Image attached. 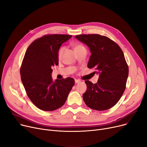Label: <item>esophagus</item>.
Instances as JSON below:
<instances>
[{"instance_id":"esophagus-1","label":"esophagus","mask_w":147,"mask_h":147,"mask_svg":"<svg viewBox=\"0 0 147 147\" xmlns=\"http://www.w3.org/2000/svg\"><path fill=\"white\" fill-rule=\"evenodd\" d=\"M80 81L79 80H77V79H75V83H80Z\"/></svg>"}]
</instances>
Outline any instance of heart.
<instances>
[{"label":"heart","mask_w":147,"mask_h":147,"mask_svg":"<svg viewBox=\"0 0 147 147\" xmlns=\"http://www.w3.org/2000/svg\"><path fill=\"white\" fill-rule=\"evenodd\" d=\"M72 47H73V50L74 51V52L76 53L80 51H82V49H84V46L81 45V44H79V43H74L72 45ZM64 50H65V48L64 47H62L59 49V51H58V58L59 59H61L62 58V56H63V53L64 52Z\"/></svg>","instance_id":"obj_1"}]
</instances>
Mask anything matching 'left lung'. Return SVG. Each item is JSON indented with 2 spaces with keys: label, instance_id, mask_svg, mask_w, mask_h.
<instances>
[{
  "label": "left lung",
  "instance_id": "1",
  "mask_svg": "<svg viewBox=\"0 0 147 147\" xmlns=\"http://www.w3.org/2000/svg\"><path fill=\"white\" fill-rule=\"evenodd\" d=\"M75 37L90 49L88 67L95 68L98 82H85L83 99L90 109L104 111L116 104L126 88L129 68L119 46L109 37L99 34H80Z\"/></svg>",
  "mask_w": 147,
  "mask_h": 147
}]
</instances>
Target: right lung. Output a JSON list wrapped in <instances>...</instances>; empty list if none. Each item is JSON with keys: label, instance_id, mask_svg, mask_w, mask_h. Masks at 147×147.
<instances>
[{"label": "right lung", "instance_id": "right-lung-1", "mask_svg": "<svg viewBox=\"0 0 147 147\" xmlns=\"http://www.w3.org/2000/svg\"><path fill=\"white\" fill-rule=\"evenodd\" d=\"M71 37L46 35L34 40L26 51L20 69L21 80L30 99L42 110L61 107L74 85L73 78L53 81L51 76L52 67L58 65L60 47Z\"/></svg>", "mask_w": 147, "mask_h": 147}]
</instances>
